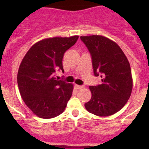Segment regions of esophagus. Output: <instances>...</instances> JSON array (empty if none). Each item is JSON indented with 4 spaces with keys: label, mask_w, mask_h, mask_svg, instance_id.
<instances>
[{
    "label": "esophagus",
    "mask_w": 149,
    "mask_h": 149,
    "mask_svg": "<svg viewBox=\"0 0 149 149\" xmlns=\"http://www.w3.org/2000/svg\"><path fill=\"white\" fill-rule=\"evenodd\" d=\"M75 88H76V89H81V88H84V86H79L77 85V84H75Z\"/></svg>",
    "instance_id": "34e87169"
}]
</instances>
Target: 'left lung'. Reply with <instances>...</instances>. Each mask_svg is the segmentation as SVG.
<instances>
[{
  "instance_id": "8db88e82",
  "label": "left lung",
  "mask_w": 149,
  "mask_h": 149,
  "mask_svg": "<svg viewBox=\"0 0 149 149\" xmlns=\"http://www.w3.org/2000/svg\"><path fill=\"white\" fill-rule=\"evenodd\" d=\"M92 58L94 73L102 83L89 86L91 98L84 104L90 113L100 117L112 115L127 103L133 89L130 63L119 45L101 35L81 36Z\"/></svg>"
}]
</instances>
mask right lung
Returning <instances> with one entry per match:
<instances>
[{"mask_svg":"<svg viewBox=\"0 0 149 149\" xmlns=\"http://www.w3.org/2000/svg\"><path fill=\"white\" fill-rule=\"evenodd\" d=\"M79 36L51 37L37 42L24 57L17 75L22 100L39 118L49 119L64 112L73 89L72 84L58 81L66 50L74 45Z\"/></svg>","mask_w":149,"mask_h":149,"instance_id":"right-lung-1","label":"right lung"}]
</instances>
